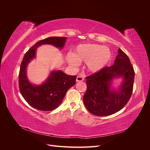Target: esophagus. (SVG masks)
<instances>
[{"mask_svg": "<svg viewBox=\"0 0 150 150\" xmlns=\"http://www.w3.org/2000/svg\"><path fill=\"white\" fill-rule=\"evenodd\" d=\"M84 80V77L82 74H79V76H77L76 78V82H79V81H83Z\"/></svg>", "mask_w": 150, "mask_h": 150, "instance_id": "34e87169", "label": "esophagus"}]
</instances>
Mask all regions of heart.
Returning <instances> with one entry per match:
<instances>
[{"instance_id": "1", "label": "heart", "mask_w": 150, "mask_h": 150, "mask_svg": "<svg viewBox=\"0 0 150 150\" xmlns=\"http://www.w3.org/2000/svg\"><path fill=\"white\" fill-rule=\"evenodd\" d=\"M111 58V51L108 47L96 44H81L76 47L72 54H67L66 59L72 67L78 65V61L84 62L89 71H101Z\"/></svg>"}]
</instances>
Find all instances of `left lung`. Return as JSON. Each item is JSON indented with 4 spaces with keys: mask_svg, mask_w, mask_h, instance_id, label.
<instances>
[{
    "mask_svg": "<svg viewBox=\"0 0 150 150\" xmlns=\"http://www.w3.org/2000/svg\"><path fill=\"white\" fill-rule=\"evenodd\" d=\"M114 64L86 77L87 90L84 104L88 111L98 116L115 114L128 102L133 89L134 71L126 54L118 49ZM123 78L118 89L112 88V81Z\"/></svg>",
    "mask_w": 150,
    "mask_h": 150,
    "instance_id": "obj_1",
    "label": "left lung"
}]
</instances>
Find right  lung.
I'll return each mask as SVG.
<instances>
[{
	"label": "right lung",
	"instance_id": "obj_1",
	"mask_svg": "<svg viewBox=\"0 0 150 150\" xmlns=\"http://www.w3.org/2000/svg\"><path fill=\"white\" fill-rule=\"evenodd\" d=\"M66 39L64 37H50L40 40L24 56L19 76L20 91L29 105L37 110L48 111L56 109L61 104L67 90L76 84V76L67 75L61 70L52 71L42 84L35 85L30 83L27 77V66L35 57L38 47L49 44L62 49Z\"/></svg>",
	"mask_w": 150,
	"mask_h": 150
}]
</instances>
